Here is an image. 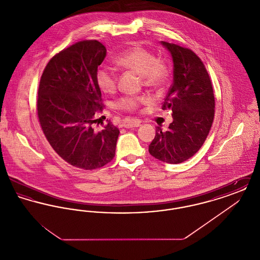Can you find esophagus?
<instances>
[{"label":"esophagus","mask_w":260,"mask_h":260,"mask_svg":"<svg viewBox=\"0 0 260 260\" xmlns=\"http://www.w3.org/2000/svg\"><path fill=\"white\" fill-rule=\"evenodd\" d=\"M124 127L125 128H132V127H137L140 125V122L137 121V120H131V121H127L125 122L124 124Z\"/></svg>","instance_id":"esophagus-1"}]
</instances>
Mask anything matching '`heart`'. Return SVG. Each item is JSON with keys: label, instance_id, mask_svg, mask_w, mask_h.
Segmentation results:
<instances>
[{"label": "heart", "instance_id": "1", "mask_svg": "<svg viewBox=\"0 0 260 260\" xmlns=\"http://www.w3.org/2000/svg\"><path fill=\"white\" fill-rule=\"evenodd\" d=\"M115 62L121 68L135 71L141 76L143 84L148 87L161 86L167 77V68L156 56L141 47H134L119 54ZM118 75L114 67L100 66L95 75L96 84L104 93H112L117 86ZM145 102L140 96H124L116 102V107L124 111H136Z\"/></svg>", "mask_w": 260, "mask_h": 260}]
</instances>
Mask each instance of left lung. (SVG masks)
I'll list each match as a JSON object with an SVG mask.
<instances>
[{"instance_id": "left-lung-1", "label": "left lung", "mask_w": 260, "mask_h": 260, "mask_svg": "<svg viewBox=\"0 0 260 260\" xmlns=\"http://www.w3.org/2000/svg\"><path fill=\"white\" fill-rule=\"evenodd\" d=\"M161 44L173 58V85L161 107L173 111V123L167 131L156 127L149 153L160 161L179 164L204 144L213 122L215 102L210 76L198 55L175 44Z\"/></svg>"}]
</instances>
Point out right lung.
Masks as SVG:
<instances>
[{
	"label": "right lung",
	"mask_w": 260,
	"mask_h": 260,
	"mask_svg": "<svg viewBox=\"0 0 260 260\" xmlns=\"http://www.w3.org/2000/svg\"><path fill=\"white\" fill-rule=\"evenodd\" d=\"M105 56L99 41L76 43L50 59L38 90V117L50 146L84 170L111 161L120 134L110 121L99 132L93 127L95 113L103 109L95 75Z\"/></svg>",
	"instance_id": "1"
}]
</instances>
